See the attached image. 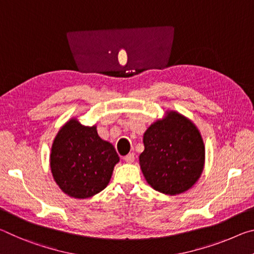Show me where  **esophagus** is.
<instances>
[{"mask_svg":"<svg viewBox=\"0 0 254 254\" xmlns=\"http://www.w3.org/2000/svg\"><path fill=\"white\" fill-rule=\"evenodd\" d=\"M124 160L127 162V163H132L135 160V154L134 153H129V154H127L126 156H124Z\"/></svg>","mask_w":254,"mask_h":254,"instance_id":"obj_1","label":"esophagus"}]
</instances>
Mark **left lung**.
Returning <instances> with one entry per match:
<instances>
[{"mask_svg": "<svg viewBox=\"0 0 254 254\" xmlns=\"http://www.w3.org/2000/svg\"><path fill=\"white\" fill-rule=\"evenodd\" d=\"M139 165L147 184L165 194L190 189L200 178L205 146L194 124L177 111H168L144 132Z\"/></svg>", "mask_w": 254, "mask_h": 254, "instance_id": "1", "label": "left lung"}]
</instances>
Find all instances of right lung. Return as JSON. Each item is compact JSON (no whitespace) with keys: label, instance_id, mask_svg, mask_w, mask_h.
I'll list each match as a JSON object with an SVG mask.
<instances>
[{"label":"right lung","instance_id":"right-lung-1","mask_svg":"<svg viewBox=\"0 0 254 254\" xmlns=\"http://www.w3.org/2000/svg\"><path fill=\"white\" fill-rule=\"evenodd\" d=\"M118 162L115 147L100 138L97 126H83L75 118L61 128L52 145L54 180L73 198H90L105 189Z\"/></svg>","mask_w":254,"mask_h":254}]
</instances>
